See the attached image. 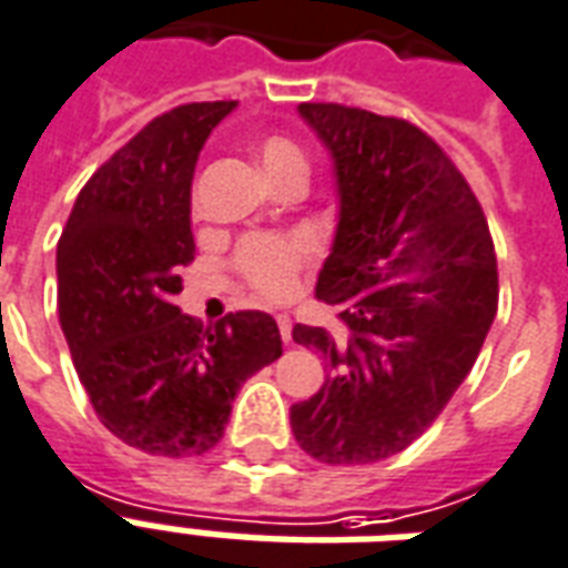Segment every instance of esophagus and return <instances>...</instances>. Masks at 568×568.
I'll return each mask as SVG.
<instances>
[{"instance_id":"1","label":"esophagus","mask_w":568,"mask_h":568,"mask_svg":"<svg viewBox=\"0 0 568 568\" xmlns=\"http://www.w3.org/2000/svg\"><path fill=\"white\" fill-rule=\"evenodd\" d=\"M276 324H280V336H283V342H292V318H288V315H276Z\"/></svg>"}]
</instances>
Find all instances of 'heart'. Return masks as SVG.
Here are the masks:
<instances>
[{
    "instance_id": "b5f03b06",
    "label": "heart",
    "mask_w": 568,
    "mask_h": 568,
    "mask_svg": "<svg viewBox=\"0 0 568 568\" xmlns=\"http://www.w3.org/2000/svg\"><path fill=\"white\" fill-rule=\"evenodd\" d=\"M255 163L262 166L271 184L283 181L285 175L306 172V158L297 142L280 133H265L253 142ZM313 253V241L303 235L292 237H250L241 253H237V267L244 271L255 292L267 297H283L292 292L294 276L301 265Z\"/></svg>"
}]
</instances>
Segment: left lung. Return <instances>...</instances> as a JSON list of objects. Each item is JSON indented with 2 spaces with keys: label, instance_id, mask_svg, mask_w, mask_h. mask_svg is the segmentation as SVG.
Listing matches in <instances>:
<instances>
[{
  "label": "left lung",
  "instance_id": "1",
  "mask_svg": "<svg viewBox=\"0 0 568 568\" xmlns=\"http://www.w3.org/2000/svg\"><path fill=\"white\" fill-rule=\"evenodd\" d=\"M297 115L331 154L339 214L315 297L339 327L294 324L327 378L292 405V432L324 465H372L414 444L474 369L497 315L495 244L419 128L339 103Z\"/></svg>",
  "mask_w": 568,
  "mask_h": 568
}]
</instances>
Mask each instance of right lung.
<instances>
[{
    "label": "right lung",
    "mask_w": 568,
    "mask_h": 568,
    "mask_svg": "<svg viewBox=\"0 0 568 568\" xmlns=\"http://www.w3.org/2000/svg\"><path fill=\"white\" fill-rule=\"evenodd\" d=\"M235 106L187 103L145 124L80 190L55 250L59 318L94 414L151 456L216 447L241 384L283 354L267 313H229L202 331L175 306L196 250L199 151Z\"/></svg>",
    "instance_id": "right-lung-1"
}]
</instances>
